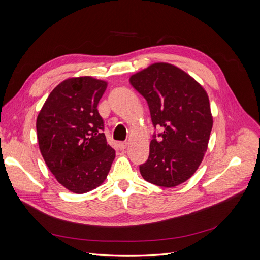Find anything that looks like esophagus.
Here are the masks:
<instances>
[{
  "mask_svg": "<svg viewBox=\"0 0 260 260\" xmlns=\"http://www.w3.org/2000/svg\"><path fill=\"white\" fill-rule=\"evenodd\" d=\"M127 146H128L127 142H120L119 143V147H120V149H122V151H124V149L127 148Z\"/></svg>",
  "mask_w": 260,
  "mask_h": 260,
  "instance_id": "1",
  "label": "esophagus"
}]
</instances>
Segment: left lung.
I'll use <instances>...</instances> for the list:
<instances>
[{"instance_id": "obj_1", "label": "left lung", "mask_w": 260, "mask_h": 260, "mask_svg": "<svg viewBox=\"0 0 260 260\" xmlns=\"http://www.w3.org/2000/svg\"><path fill=\"white\" fill-rule=\"evenodd\" d=\"M129 82L147 101L153 124L164 130L159 140L151 141L141 175L164 187L185 182L208 147L214 119L206 90L184 70L164 61L132 75Z\"/></svg>"}]
</instances>
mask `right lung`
I'll use <instances>...</instances> for the list:
<instances>
[{"mask_svg":"<svg viewBox=\"0 0 260 260\" xmlns=\"http://www.w3.org/2000/svg\"><path fill=\"white\" fill-rule=\"evenodd\" d=\"M107 84L91 76L68 78L55 86L37 117L39 148L46 166L73 193L103 184L115 159L98 112Z\"/></svg>","mask_w":260,"mask_h":260,"instance_id":"obj_1","label":"right lung"}]
</instances>
